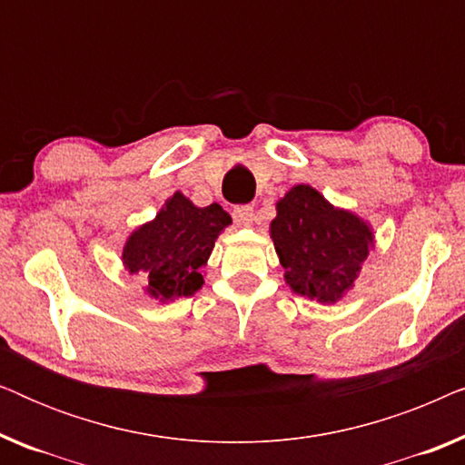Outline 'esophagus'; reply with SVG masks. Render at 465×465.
Wrapping results in <instances>:
<instances>
[{
    "instance_id": "34e87169",
    "label": "esophagus",
    "mask_w": 465,
    "mask_h": 465,
    "mask_svg": "<svg viewBox=\"0 0 465 465\" xmlns=\"http://www.w3.org/2000/svg\"><path fill=\"white\" fill-rule=\"evenodd\" d=\"M232 218L239 226H252L256 222V213L252 205H237L232 209Z\"/></svg>"
}]
</instances>
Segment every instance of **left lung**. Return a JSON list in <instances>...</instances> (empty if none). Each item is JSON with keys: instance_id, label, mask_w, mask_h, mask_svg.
Instances as JSON below:
<instances>
[{"instance_id": "left-lung-1", "label": "left lung", "mask_w": 465, "mask_h": 465, "mask_svg": "<svg viewBox=\"0 0 465 465\" xmlns=\"http://www.w3.org/2000/svg\"><path fill=\"white\" fill-rule=\"evenodd\" d=\"M271 239L285 269V283L323 304L339 302L353 288L374 245L364 220L330 205L307 183H298L277 203Z\"/></svg>"}]
</instances>
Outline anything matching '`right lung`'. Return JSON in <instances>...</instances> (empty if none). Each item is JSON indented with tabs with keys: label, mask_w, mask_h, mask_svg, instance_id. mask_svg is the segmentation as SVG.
Listing matches in <instances>:
<instances>
[{
	"label": "right lung",
	"mask_w": 465,
	"mask_h": 465,
	"mask_svg": "<svg viewBox=\"0 0 465 465\" xmlns=\"http://www.w3.org/2000/svg\"><path fill=\"white\" fill-rule=\"evenodd\" d=\"M231 222L218 203L196 207L175 193L154 220L131 232L123 262L131 275L142 272L148 282L145 292L161 302L193 296L203 285L201 269L207 264L215 239Z\"/></svg>",
	"instance_id": "1"
}]
</instances>
